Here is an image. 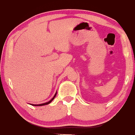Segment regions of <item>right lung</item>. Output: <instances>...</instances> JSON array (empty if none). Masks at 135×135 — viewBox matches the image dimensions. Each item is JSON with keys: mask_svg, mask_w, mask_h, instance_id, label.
Returning a JSON list of instances; mask_svg holds the SVG:
<instances>
[{"mask_svg": "<svg viewBox=\"0 0 135 135\" xmlns=\"http://www.w3.org/2000/svg\"><path fill=\"white\" fill-rule=\"evenodd\" d=\"M56 94H57V92L55 94V95H54V97H52V98L51 99V100H49V102H46V103H41V104H37V105H36V104H30V105H32V106H43V105H48V104H49V103H50L52 101V100H53L54 99H55V98L56 97Z\"/></svg>", "mask_w": 135, "mask_h": 135, "instance_id": "obj_1", "label": "right lung"}]
</instances>
